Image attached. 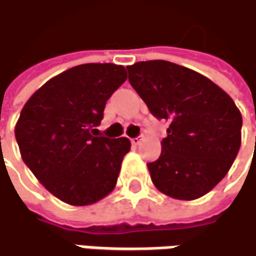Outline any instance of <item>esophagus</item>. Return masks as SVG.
Listing matches in <instances>:
<instances>
[{
    "label": "esophagus",
    "mask_w": 256,
    "mask_h": 256,
    "mask_svg": "<svg viewBox=\"0 0 256 256\" xmlns=\"http://www.w3.org/2000/svg\"><path fill=\"white\" fill-rule=\"evenodd\" d=\"M142 140H144L142 136H140V137H134V138H132V144H133V146H138V144H142Z\"/></svg>",
    "instance_id": "34e87169"
}]
</instances>
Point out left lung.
Returning a JSON list of instances; mask_svg holds the SVG:
<instances>
[{
	"label": "left lung",
	"instance_id": "left-lung-1",
	"mask_svg": "<svg viewBox=\"0 0 256 256\" xmlns=\"http://www.w3.org/2000/svg\"><path fill=\"white\" fill-rule=\"evenodd\" d=\"M128 81L152 116L166 120L161 156L147 164L160 192L194 200L227 175L241 146L242 116L231 96L194 70L165 60L128 66Z\"/></svg>",
	"mask_w": 256,
	"mask_h": 256
}]
</instances>
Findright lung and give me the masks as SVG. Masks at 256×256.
<instances>
[{
	"label": "right lung",
	"mask_w": 256,
	"mask_h": 256,
	"mask_svg": "<svg viewBox=\"0 0 256 256\" xmlns=\"http://www.w3.org/2000/svg\"><path fill=\"white\" fill-rule=\"evenodd\" d=\"M126 78V68L112 62L76 66L42 85L20 112L15 137L22 160L64 203L88 206L116 186L132 144L100 137L95 128Z\"/></svg>",
	"instance_id": "obj_1"
}]
</instances>
